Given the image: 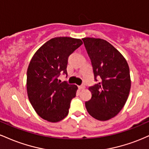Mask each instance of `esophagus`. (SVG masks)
I'll return each instance as SVG.
<instances>
[{
  "instance_id": "1",
  "label": "esophagus",
  "mask_w": 149,
  "mask_h": 149,
  "mask_svg": "<svg viewBox=\"0 0 149 149\" xmlns=\"http://www.w3.org/2000/svg\"><path fill=\"white\" fill-rule=\"evenodd\" d=\"M85 85H82L79 86V89L80 90H83V89H85Z\"/></svg>"
}]
</instances>
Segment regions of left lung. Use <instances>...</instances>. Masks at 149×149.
<instances>
[{"mask_svg":"<svg viewBox=\"0 0 149 149\" xmlns=\"http://www.w3.org/2000/svg\"><path fill=\"white\" fill-rule=\"evenodd\" d=\"M82 40L97 82L89 88L92 97L85 102V107L95 119L107 120L120 111L129 96L131 87L129 66L119 51L107 40L95 38Z\"/></svg>","mask_w":149,"mask_h":149,"instance_id":"left-lung-1","label":"left lung"}]
</instances>
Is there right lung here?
<instances>
[{"mask_svg":"<svg viewBox=\"0 0 149 149\" xmlns=\"http://www.w3.org/2000/svg\"><path fill=\"white\" fill-rule=\"evenodd\" d=\"M83 44L80 39L57 37L50 39L34 54L27 69L26 88L37 114L49 122L61 120L69 113L71 101L78 87L58 80L67 75L68 59Z\"/></svg>","mask_w":149,"mask_h":149,"instance_id":"1","label":"right lung"}]
</instances>
